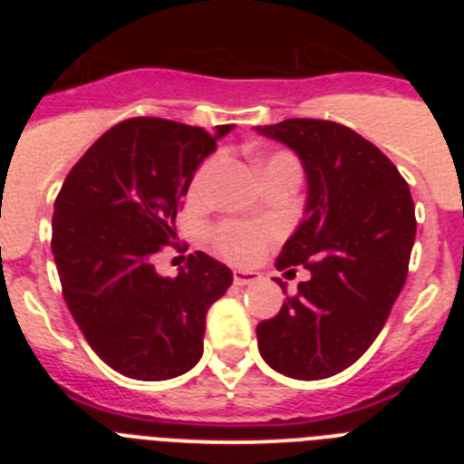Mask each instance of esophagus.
Listing matches in <instances>:
<instances>
[{"label": "esophagus", "instance_id": "obj_1", "mask_svg": "<svg viewBox=\"0 0 464 464\" xmlns=\"http://www.w3.org/2000/svg\"><path fill=\"white\" fill-rule=\"evenodd\" d=\"M232 278H235L237 285H251V283L260 281V274L257 272H248V269H235L232 272Z\"/></svg>", "mask_w": 464, "mask_h": 464}]
</instances>
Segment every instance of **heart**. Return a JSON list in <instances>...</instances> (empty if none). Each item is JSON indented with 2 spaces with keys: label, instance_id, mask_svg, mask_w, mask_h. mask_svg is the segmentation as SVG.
I'll return each mask as SVG.
<instances>
[{
  "label": "heart",
  "instance_id": "b5f03b06",
  "mask_svg": "<svg viewBox=\"0 0 464 464\" xmlns=\"http://www.w3.org/2000/svg\"><path fill=\"white\" fill-rule=\"evenodd\" d=\"M276 158H288V155H274V158L269 160ZM213 169H216V160L204 162V165L199 167V171H197L192 188H195V190H202V188L207 186L208 179H211ZM269 237H272V227H269V225L229 220V223H223L216 229L213 241H216V248H218L220 256H225L227 260L251 262L260 256L262 246H265V241H267Z\"/></svg>",
  "mask_w": 464,
  "mask_h": 464
}]
</instances>
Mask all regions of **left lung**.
<instances>
[{
	"mask_svg": "<svg viewBox=\"0 0 464 464\" xmlns=\"http://www.w3.org/2000/svg\"><path fill=\"white\" fill-rule=\"evenodd\" d=\"M256 132L302 162L304 213L276 269L304 265L311 274L257 325V348L278 374L327 379L372 346L407 281L416 239L411 192L374 143L339 122L290 118Z\"/></svg>",
	"mask_w": 464,
	"mask_h": 464,
	"instance_id": "8db88e82",
	"label": "left lung"
}]
</instances>
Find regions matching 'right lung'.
<instances>
[{
	"instance_id": "right-lung-1",
	"label": "right lung",
	"mask_w": 464,
	"mask_h": 464,
	"mask_svg": "<svg viewBox=\"0 0 464 464\" xmlns=\"http://www.w3.org/2000/svg\"><path fill=\"white\" fill-rule=\"evenodd\" d=\"M232 130L132 118L102 134L64 179L53 207L57 276L83 337L118 374L167 381L202 358L207 311L232 272L199 251L169 278L153 257L174 239L195 171Z\"/></svg>"
}]
</instances>
